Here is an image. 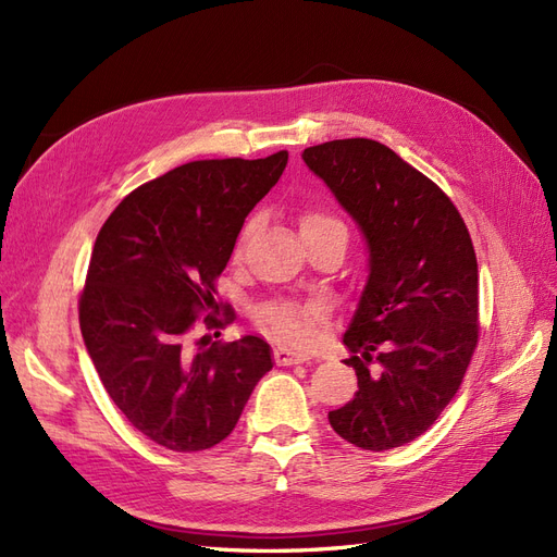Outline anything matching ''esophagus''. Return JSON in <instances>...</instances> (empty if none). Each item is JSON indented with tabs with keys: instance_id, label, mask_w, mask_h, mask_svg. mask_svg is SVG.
I'll return each instance as SVG.
<instances>
[{
	"instance_id": "obj_1",
	"label": "esophagus",
	"mask_w": 557,
	"mask_h": 557,
	"mask_svg": "<svg viewBox=\"0 0 557 557\" xmlns=\"http://www.w3.org/2000/svg\"><path fill=\"white\" fill-rule=\"evenodd\" d=\"M274 360H276V364L288 367V364H301V362H309V356H307V352H301V350H293V348L278 346V348L274 350Z\"/></svg>"
}]
</instances>
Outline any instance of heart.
<instances>
[{
  "label": "heart",
  "instance_id": "b5f03b06",
  "mask_svg": "<svg viewBox=\"0 0 557 557\" xmlns=\"http://www.w3.org/2000/svg\"><path fill=\"white\" fill-rule=\"evenodd\" d=\"M327 223H336V221L325 213H307L301 218V230L327 225ZM252 227H256V223L246 225L242 244L252 232ZM242 244H239V250H242ZM323 315H325V309L323 305H318V301H305V305H299V301H283V305L264 307L260 311V323L283 342L307 344L311 339L313 327L323 320Z\"/></svg>",
  "mask_w": 557,
  "mask_h": 557
}]
</instances>
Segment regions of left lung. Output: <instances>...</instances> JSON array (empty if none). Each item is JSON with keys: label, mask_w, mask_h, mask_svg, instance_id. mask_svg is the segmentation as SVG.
Wrapping results in <instances>:
<instances>
[{"label": "left lung", "mask_w": 557, "mask_h": 557, "mask_svg": "<svg viewBox=\"0 0 557 557\" xmlns=\"http://www.w3.org/2000/svg\"><path fill=\"white\" fill-rule=\"evenodd\" d=\"M358 223L369 274L344 344L358 393L330 411L332 430L364 450L428 432L458 393L479 342V264L467 225L440 185L372 139L301 153Z\"/></svg>", "instance_id": "8db88e82"}]
</instances>
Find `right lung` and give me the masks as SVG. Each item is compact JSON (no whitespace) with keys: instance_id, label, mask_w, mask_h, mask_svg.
<instances>
[{"instance_id":"obj_1","label":"right lung","mask_w":557,"mask_h":557,"mask_svg":"<svg viewBox=\"0 0 557 557\" xmlns=\"http://www.w3.org/2000/svg\"><path fill=\"white\" fill-rule=\"evenodd\" d=\"M288 153L197 160L129 193L97 234L78 301L81 334L109 397L150 442L207 450L237 425L272 348L246 334L190 344L199 311L218 320L223 274L246 215L274 188ZM199 344V342H197Z\"/></svg>"}]
</instances>
